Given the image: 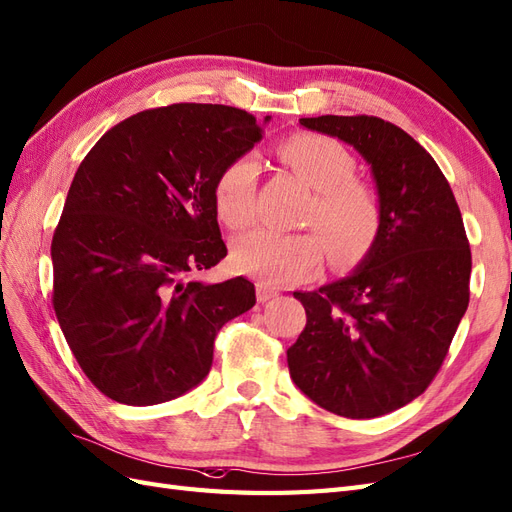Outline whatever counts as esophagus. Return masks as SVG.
<instances>
[{"label":"esophagus","instance_id":"esophagus-1","mask_svg":"<svg viewBox=\"0 0 512 512\" xmlns=\"http://www.w3.org/2000/svg\"><path fill=\"white\" fill-rule=\"evenodd\" d=\"M277 294H280V292H277V288H273V286H269V284H265V282L258 284V301H260V303H267V301L275 299Z\"/></svg>","mask_w":512,"mask_h":512}]
</instances>
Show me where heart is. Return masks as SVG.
<instances>
[{
    "label": "heart",
    "instance_id": "b5f03b06",
    "mask_svg": "<svg viewBox=\"0 0 512 512\" xmlns=\"http://www.w3.org/2000/svg\"><path fill=\"white\" fill-rule=\"evenodd\" d=\"M277 156L314 188L305 222L316 224L335 260L359 258L374 243L380 209L369 185L354 175L350 151L324 134H292L277 145ZM256 162H230L215 181L213 203L218 218L232 230L254 222ZM324 258V243L316 232H277L256 228L232 245L235 267L258 275L267 284H288L314 273Z\"/></svg>",
    "mask_w": 512,
    "mask_h": 512
}]
</instances>
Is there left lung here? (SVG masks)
Wrapping results in <instances>:
<instances>
[{
	"mask_svg": "<svg viewBox=\"0 0 512 512\" xmlns=\"http://www.w3.org/2000/svg\"><path fill=\"white\" fill-rule=\"evenodd\" d=\"M371 166L380 226L348 277L294 292L307 324L288 348L292 382L320 408L374 418L425 393L470 303L472 254L440 166L410 134L369 115L303 117Z\"/></svg>",
	"mask_w": 512,
	"mask_h": 512,
	"instance_id": "obj_1",
	"label": "left lung"
}]
</instances>
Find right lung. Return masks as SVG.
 I'll return each instance as SVG.
<instances>
[{
    "mask_svg": "<svg viewBox=\"0 0 512 512\" xmlns=\"http://www.w3.org/2000/svg\"><path fill=\"white\" fill-rule=\"evenodd\" d=\"M260 138L241 108L170 104L117 123L76 170L51 243L53 307L106 397L153 406L188 393L218 331L254 307L245 277L190 275L226 256L215 181Z\"/></svg>",
    "mask_w": 512,
    "mask_h": 512,
    "instance_id": "right-lung-1",
    "label": "right lung"
}]
</instances>
